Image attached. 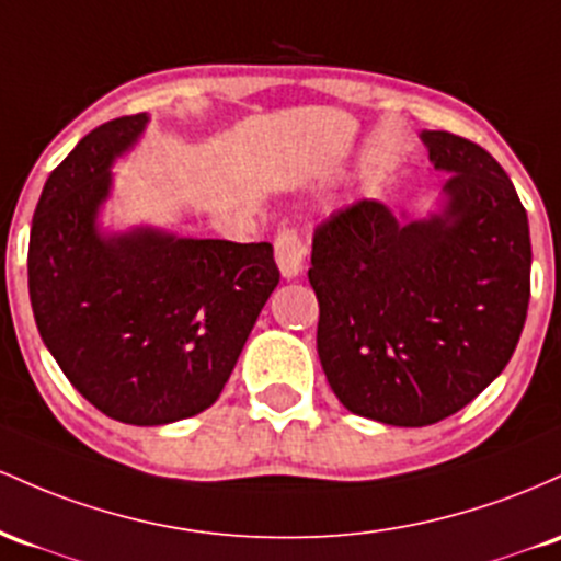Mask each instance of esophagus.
<instances>
[{
    "label": "esophagus",
    "instance_id": "obj_1",
    "mask_svg": "<svg viewBox=\"0 0 561 561\" xmlns=\"http://www.w3.org/2000/svg\"><path fill=\"white\" fill-rule=\"evenodd\" d=\"M275 262H278L280 275L286 280L297 278L301 273V267H305V243H301L297 230H278V236H275Z\"/></svg>",
    "mask_w": 561,
    "mask_h": 561
}]
</instances>
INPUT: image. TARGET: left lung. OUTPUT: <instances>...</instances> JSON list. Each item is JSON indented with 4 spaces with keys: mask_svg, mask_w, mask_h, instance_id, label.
<instances>
[{
    "mask_svg": "<svg viewBox=\"0 0 561 561\" xmlns=\"http://www.w3.org/2000/svg\"><path fill=\"white\" fill-rule=\"evenodd\" d=\"M443 193L424 219L381 201L333 214L312 238L318 355L352 413L430 426L512 360L530 301V225L501 163L450 131H421Z\"/></svg>",
    "mask_w": 561,
    "mask_h": 561,
    "instance_id": "8db88e82",
    "label": "left lung"
}]
</instances>
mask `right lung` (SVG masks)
I'll use <instances>...</instances> for the list:
<instances>
[{"instance_id": "right-lung-1", "label": "right lung", "mask_w": 561, "mask_h": 561, "mask_svg": "<svg viewBox=\"0 0 561 561\" xmlns=\"http://www.w3.org/2000/svg\"><path fill=\"white\" fill-rule=\"evenodd\" d=\"M148 122L137 113L92 129L44 182L28 241L44 347L81 398L135 426L214 405L280 280L270 243L100 225L113 161Z\"/></svg>"}]
</instances>
